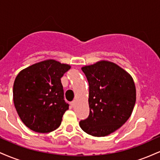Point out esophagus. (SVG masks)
Listing matches in <instances>:
<instances>
[{
	"label": "esophagus",
	"mask_w": 160,
	"mask_h": 160,
	"mask_svg": "<svg viewBox=\"0 0 160 160\" xmlns=\"http://www.w3.org/2000/svg\"><path fill=\"white\" fill-rule=\"evenodd\" d=\"M75 104H76V101H73V102H71V105L72 106V107H74V105H75Z\"/></svg>",
	"instance_id": "34e87169"
}]
</instances>
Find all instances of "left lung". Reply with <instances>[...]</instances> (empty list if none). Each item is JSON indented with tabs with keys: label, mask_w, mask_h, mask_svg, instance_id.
I'll use <instances>...</instances> for the list:
<instances>
[{
	"label": "left lung",
	"mask_w": 160,
	"mask_h": 160,
	"mask_svg": "<svg viewBox=\"0 0 160 160\" xmlns=\"http://www.w3.org/2000/svg\"><path fill=\"white\" fill-rule=\"evenodd\" d=\"M82 71L89 86V115L80 122L85 132L107 136L120 128L132 113L136 89L132 76L115 63L99 61Z\"/></svg>",
	"instance_id": "1"
}]
</instances>
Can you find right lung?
Masks as SVG:
<instances>
[{
	"instance_id": "1",
	"label": "right lung",
	"mask_w": 160,
	"mask_h": 160,
	"mask_svg": "<svg viewBox=\"0 0 160 160\" xmlns=\"http://www.w3.org/2000/svg\"><path fill=\"white\" fill-rule=\"evenodd\" d=\"M71 68L53 59L23 69L13 84V102L23 123L32 131L48 133L61 125L69 104L64 99L61 78Z\"/></svg>"
}]
</instances>
